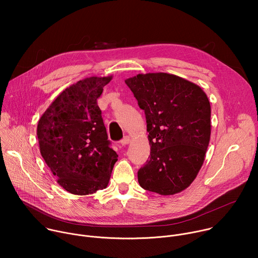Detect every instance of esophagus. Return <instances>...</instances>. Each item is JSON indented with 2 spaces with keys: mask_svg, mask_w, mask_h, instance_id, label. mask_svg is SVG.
I'll return each instance as SVG.
<instances>
[{
  "mask_svg": "<svg viewBox=\"0 0 258 258\" xmlns=\"http://www.w3.org/2000/svg\"><path fill=\"white\" fill-rule=\"evenodd\" d=\"M131 142V139H130V137L128 136H125L121 141H120V145H122V146H125V145H127L128 143Z\"/></svg>",
  "mask_w": 258,
  "mask_h": 258,
  "instance_id": "esophagus-1",
  "label": "esophagus"
}]
</instances>
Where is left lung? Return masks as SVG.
Masks as SVG:
<instances>
[{
  "label": "left lung",
  "instance_id": "8db88e82",
  "mask_svg": "<svg viewBox=\"0 0 258 258\" xmlns=\"http://www.w3.org/2000/svg\"><path fill=\"white\" fill-rule=\"evenodd\" d=\"M125 84L145 111L150 159L138 171L140 186L160 195L187 189L205 159L211 108L196 84L164 72L139 73Z\"/></svg>",
  "mask_w": 258,
  "mask_h": 258
}]
</instances>
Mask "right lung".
Segmentation results:
<instances>
[{"mask_svg": "<svg viewBox=\"0 0 258 258\" xmlns=\"http://www.w3.org/2000/svg\"><path fill=\"white\" fill-rule=\"evenodd\" d=\"M110 77H91L66 88L41 116V155L57 182L75 195L107 187L118 155L110 142L97 99Z\"/></svg>", "mask_w": 258, "mask_h": 258, "instance_id": "right-lung-1", "label": "right lung"}]
</instances>
